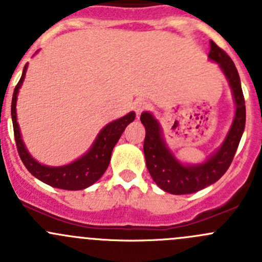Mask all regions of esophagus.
<instances>
[{"mask_svg":"<svg viewBox=\"0 0 262 262\" xmlns=\"http://www.w3.org/2000/svg\"><path fill=\"white\" fill-rule=\"evenodd\" d=\"M150 107V104L147 101V100H139V101L136 102V112L137 114H141L144 110H148Z\"/></svg>","mask_w":262,"mask_h":262,"instance_id":"34e87169","label":"esophagus"}]
</instances>
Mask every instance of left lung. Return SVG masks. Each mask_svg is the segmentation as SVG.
Masks as SVG:
<instances>
[{
  "label": "left lung",
  "mask_w": 262,
  "mask_h": 262,
  "mask_svg": "<svg viewBox=\"0 0 262 262\" xmlns=\"http://www.w3.org/2000/svg\"><path fill=\"white\" fill-rule=\"evenodd\" d=\"M209 58L218 63L229 82L236 104V113L223 144L205 162L192 166L179 162L163 141L160 123L150 113L144 112L141 115V121L146 128L143 150L147 168L153 181L170 194H192L218 181L231 166L244 134L246 124L245 97L236 66L229 55L214 41H210Z\"/></svg>",
  "instance_id": "8db88e82"
}]
</instances>
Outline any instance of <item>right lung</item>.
I'll use <instances>...</instances> for the list:
<instances>
[{
    "instance_id": "add662e5",
    "label": "right lung",
    "mask_w": 262,
    "mask_h": 262,
    "mask_svg": "<svg viewBox=\"0 0 262 262\" xmlns=\"http://www.w3.org/2000/svg\"><path fill=\"white\" fill-rule=\"evenodd\" d=\"M26 70H28V64H25V67H24L20 81L15 87L11 102V118L12 125H14L15 142H16L17 152L21 161H23V163L31 175L53 187H58V189L63 190H82L91 186L106 171L107 166L110 163V158H112L113 148L115 147L116 142L119 141L126 125L134 120L136 113L130 112L123 118L116 119V120L105 125L99 133V136L96 137L89 152L78 158V160H76L75 162L66 166H59V167H50V166L40 165L38 161L31 157L30 153L26 149L25 144L21 139L20 128H18L17 124V94L21 84H23L24 78H25Z\"/></svg>"
}]
</instances>
